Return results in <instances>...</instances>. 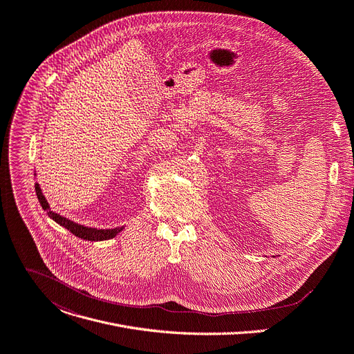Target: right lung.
I'll list each match as a JSON object with an SVG mask.
<instances>
[{"instance_id":"obj_1","label":"right lung","mask_w":354,"mask_h":354,"mask_svg":"<svg viewBox=\"0 0 354 354\" xmlns=\"http://www.w3.org/2000/svg\"><path fill=\"white\" fill-rule=\"evenodd\" d=\"M35 190H37V196H38V201L42 206V209L46 212V214L55 220L57 224H60V226H63L65 229H68L72 234H75L76 237L79 239H83V240H88V241H102V240H110L113 237H115L124 227H115V229H93V227H86V226H82V224H77L66 217H63L55 212L50 210L49 207V203L46 202L42 190L39 187V183H35Z\"/></svg>"}]
</instances>
